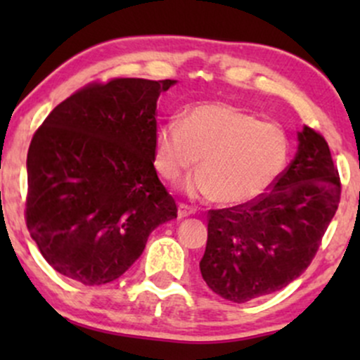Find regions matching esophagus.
Here are the masks:
<instances>
[{
	"mask_svg": "<svg viewBox=\"0 0 360 360\" xmlns=\"http://www.w3.org/2000/svg\"><path fill=\"white\" fill-rule=\"evenodd\" d=\"M191 214H194L193 206H188L184 203H181L179 206H177V218H179V220H183V218H186V217H191Z\"/></svg>",
	"mask_w": 360,
	"mask_h": 360,
	"instance_id": "1",
	"label": "esophagus"
}]
</instances>
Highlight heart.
Masks as SVG:
<instances>
[{"instance_id": "heart-1", "label": "heart", "mask_w": 360, "mask_h": 360, "mask_svg": "<svg viewBox=\"0 0 360 360\" xmlns=\"http://www.w3.org/2000/svg\"><path fill=\"white\" fill-rule=\"evenodd\" d=\"M288 155L283 128L229 103H201L183 120L164 122L154 135V164L164 179H179L200 160L201 172L184 189L226 206L245 205L266 193L286 167Z\"/></svg>"}]
</instances>
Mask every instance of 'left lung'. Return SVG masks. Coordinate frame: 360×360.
I'll list each match as a JSON object with an SVG mask.
<instances>
[{"label":"left lung","mask_w":360,"mask_h":360,"mask_svg":"<svg viewBox=\"0 0 360 360\" xmlns=\"http://www.w3.org/2000/svg\"><path fill=\"white\" fill-rule=\"evenodd\" d=\"M298 142L295 159L269 191L245 205L208 212L200 269L221 298L247 303L279 291L315 257L340 203V177L318 131L304 127Z\"/></svg>","instance_id":"8db88e82"}]
</instances>
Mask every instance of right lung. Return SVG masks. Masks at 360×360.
<instances>
[{"label": "right lung", "instance_id": "obj_1", "mask_svg": "<svg viewBox=\"0 0 360 360\" xmlns=\"http://www.w3.org/2000/svg\"><path fill=\"white\" fill-rule=\"evenodd\" d=\"M174 82H91L37 128L25 220L40 254L65 278L86 286L118 279L152 230L177 217L154 167L157 100Z\"/></svg>", "mask_w": 360, "mask_h": 360}]
</instances>
